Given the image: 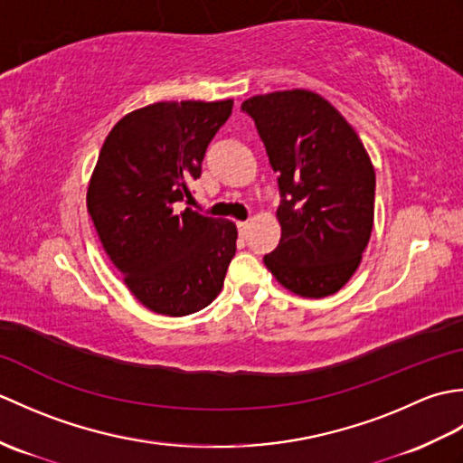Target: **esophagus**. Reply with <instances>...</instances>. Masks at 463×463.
<instances>
[{
    "instance_id": "obj_1",
    "label": "esophagus",
    "mask_w": 463,
    "mask_h": 463,
    "mask_svg": "<svg viewBox=\"0 0 463 463\" xmlns=\"http://www.w3.org/2000/svg\"><path fill=\"white\" fill-rule=\"evenodd\" d=\"M237 229H239V232H241V234H247V231H249V222H237Z\"/></svg>"
}]
</instances>
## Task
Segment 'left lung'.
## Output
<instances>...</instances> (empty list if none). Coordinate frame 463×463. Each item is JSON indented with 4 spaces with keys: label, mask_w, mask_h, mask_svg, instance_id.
Listing matches in <instances>:
<instances>
[{
    "label": "left lung",
    "mask_w": 463,
    "mask_h": 463,
    "mask_svg": "<svg viewBox=\"0 0 463 463\" xmlns=\"http://www.w3.org/2000/svg\"><path fill=\"white\" fill-rule=\"evenodd\" d=\"M252 117L280 191V242L264 264L284 288L307 298L338 292L356 272L373 224L376 173L360 137L307 91L250 97Z\"/></svg>",
    "instance_id": "obj_1"
}]
</instances>
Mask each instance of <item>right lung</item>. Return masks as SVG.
Returning a JSON list of instances; mask_svg holds the SVG:
<instances>
[{
  "label": "right lung",
  "instance_id": "1",
  "mask_svg": "<svg viewBox=\"0 0 463 463\" xmlns=\"http://www.w3.org/2000/svg\"><path fill=\"white\" fill-rule=\"evenodd\" d=\"M232 101H163L117 123L101 146L87 209L105 252L137 300L186 317L216 298L237 252V226L176 203L191 196L206 146Z\"/></svg>",
  "mask_w": 463,
  "mask_h": 463
}]
</instances>
